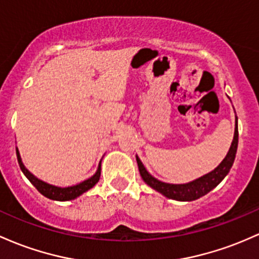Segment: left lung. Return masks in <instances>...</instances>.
Instances as JSON below:
<instances>
[{"instance_id":"left-lung-1","label":"left lung","mask_w":259,"mask_h":259,"mask_svg":"<svg viewBox=\"0 0 259 259\" xmlns=\"http://www.w3.org/2000/svg\"><path fill=\"white\" fill-rule=\"evenodd\" d=\"M236 124H235V135L234 140H232L231 146H230L229 152H227L226 157L224 158L223 162L208 175L203 176V177L198 178V180L189 182L186 184H169L164 183L156 180L155 177H152L149 172L146 171V168L144 167L143 162L140 161V158L136 156V161H138L139 171H140L141 177L147 186H150L157 192H160L161 194H163L164 197L169 199H175V200H181V201H192L195 199L203 197V195L208 194L211 189H214L215 187L220 183L224 178L226 177L227 173L231 169L232 164H234L235 157H236V151H237V145H238V129H237V116H236Z\"/></svg>"}]
</instances>
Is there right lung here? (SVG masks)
Here are the masks:
<instances>
[{"mask_svg":"<svg viewBox=\"0 0 259 259\" xmlns=\"http://www.w3.org/2000/svg\"><path fill=\"white\" fill-rule=\"evenodd\" d=\"M16 153H17V160H18L19 167H21L22 172L24 173L25 177L29 180L30 183H32L36 189H38V192L40 193V194L49 199H53V200H59V201L72 200V199L77 198L81 194H83L84 192H87V190L92 188V187H95V184L97 183L99 181V177H101V162H99L97 172H96L92 177L88 178L86 181L81 182L79 184H76V186H72V187H66V188H60V187L51 186V184H48L45 183V182L38 180L35 176H33L32 173L25 168L23 162H22L18 149H16Z\"/></svg>","mask_w":259,"mask_h":259,"instance_id":"obj_1","label":"right lung"}]
</instances>
